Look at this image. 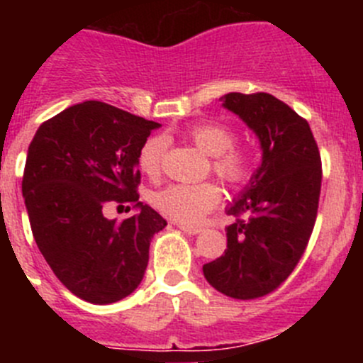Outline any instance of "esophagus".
<instances>
[{"instance_id": "obj_1", "label": "esophagus", "mask_w": 363, "mask_h": 363, "mask_svg": "<svg viewBox=\"0 0 363 363\" xmlns=\"http://www.w3.org/2000/svg\"><path fill=\"white\" fill-rule=\"evenodd\" d=\"M179 228L182 230L184 233H188V235H199V233H202L203 230L200 228V226H189V225H179Z\"/></svg>"}]
</instances>
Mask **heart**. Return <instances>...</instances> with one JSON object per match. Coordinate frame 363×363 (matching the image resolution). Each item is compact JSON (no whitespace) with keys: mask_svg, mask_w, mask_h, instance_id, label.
<instances>
[{"mask_svg":"<svg viewBox=\"0 0 363 363\" xmlns=\"http://www.w3.org/2000/svg\"><path fill=\"white\" fill-rule=\"evenodd\" d=\"M188 137L205 155L212 156V170L232 188L246 184L255 172L250 151L235 147V133L223 123H200L188 130ZM167 140L151 137L138 152V168L147 177H160ZM221 202V189L212 182L200 184H170L151 196L155 208L182 225H199L205 214Z\"/></svg>","mask_w":363,"mask_h":363,"instance_id":"1","label":"heart"}]
</instances>
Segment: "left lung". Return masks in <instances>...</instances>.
Wrapping results in <instances>:
<instances>
[{
  "label": "left lung",
  "instance_id": "obj_1",
  "mask_svg": "<svg viewBox=\"0 0 363 363\" xmlns=\"http://www.w3.org/2000/svg\"><path fill=\"white\" fill-rule=\"evenodd\" d=\"M221 101L258 137L262 163L226 208L239 219L226 228L225 255L205 263L203 276L223 295L251 300L284 283L306 251L321 158L309 123L272 94L228 93Z\"/></svg>",
  "mask_w": 363,
  "mask_h": 363
}]
</instances>
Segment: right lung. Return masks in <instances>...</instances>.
Segmentation results:
<instances>
[{"label": "right lung", "instance_id": "1", "mask_svg": "<svg viewBox=\"0 0 363 363\" xmlns=\"http://www.w3.org/2000/svg\"><path fill=\"white\" fill-rule=\"evenodd\" d=\"M160 126L84 101L45 121L29 144L23 196L33 237L57 279L86 302L104 306L133 294L152 237L167 226L137 193L138 152ZM107 203L131 204L138 214L107 220Z\"/></svg>", "mask_w": 363, "mask_h": 363}]
</instances>
